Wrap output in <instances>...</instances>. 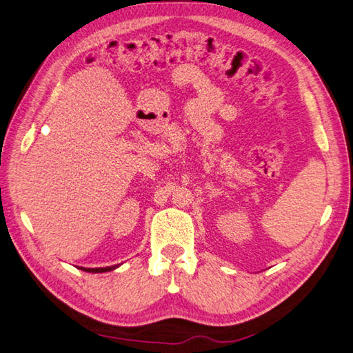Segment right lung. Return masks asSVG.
<instances>
[{"label":"right lung","mask_w":353,"mask_h":353,"mask_svg":"<svg viewBox=\"0 0 353 353\" xmlns=\"http://www.w3.org/2000/svg\"><path fill=\"white\" fill-rule=\"evenodd\" d=\"M118 265H110V268H99V269H85V268H79L84 272H92V274H101V272H109V270H114Z\"/></svg>","instance_id":"right-lung-1"}]
</instances>
